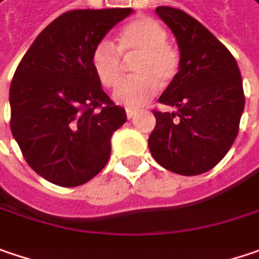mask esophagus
I'll return each mask as SVG.
<instances>
[{
  "instance_id": "34e87169",
  "label": "esophagus",
  "mask_w": 259,
  "mask_h": 259,
  "mask_svg": "<svg viewBox=\"0 0 259 259\" xmlns=\"http://www.w3.org/2000/svg\"><path fill=\"white\" fill-rule=\"evenodd\" d=\"M136 115H137V109H133V107H126V116H128V119L134 118Z\"/></svg>"
}]
</instances>
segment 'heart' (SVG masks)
<instances>
[{"label": "heart", "mask_w": 259, "mask_h": 259, "mask_svg": "<svg viewBox=\"0 0 259 259\" xmlns=\"http://www.w3.org/2000/svg\"><path fill=\"white\" fill-rule=\"evenodd\" d=\"M168 32L152 17H139L122 28L118 48L109 41H100L93 48L91 67L102 85H116L122 75L123 56H137L133 63L134 78L125 79L115 88L113 100L128 107L149 102L160 83H171L180 70V54L168 41Z\"/></svg>", "instance_id": "b5f03b06"}]
</instances>
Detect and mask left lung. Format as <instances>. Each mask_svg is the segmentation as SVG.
<instances>
[{
	"instance_id": "left-lung-1",
	"label": "left lung",
	"mask_w": 259,
	"mask_h": 259,
	"mask_svg": "<svg viewBox=\"0 0 259 259\" xmlns=\"http://www.w3.org/2000/svg\"><path fill=\"white\" fill-rule=\"evenodd\" d=\"M180 48V70L153 110L149 149L159 165L180 176L203 174L227 155L245 109L239 66L212 33L183 10L157 7Z\"/></svg>"
}]
</instances>
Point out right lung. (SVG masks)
Returning a JSON list of instances; mask_svg holds the SVG:
<instances>
[{
    "instance_id": "1",
    "label": "right lung",
    "mask_w": 259,
    "mask_h": 259,
    "mask_svg": "<svg viewBox=\"0 0 259 259\" xmlns=\"http://www.w3.org/2000/svg\"><path fill=\"white\" fill-rule=\"evenodd\" d=\"M131 9L72 10L29 47L10 85V128L29 166L62 187L97 176L125 109L103 91L91 53Z\"/></svg>"
}]
</instances>
